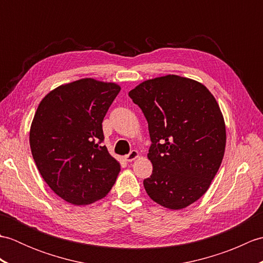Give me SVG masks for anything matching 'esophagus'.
I'll return each instance as SVG.
<instances>
[{
    "label": "esophagus",
    "mask_w": 263,
    "mask_h": 263,
    "mask_svg": "<svg viewBox=\"0 0 263 263\" xmlns=\"http://www.w3.org/2000/svg\"><path fill=\"white\" fill-rule=\"evenodd\" d=\"M139 157V153H138V150H131L130 153H128L127 155H125V160L126 161H132V160H135V159H137Z\"/></svg>",
    "instance_id": "34e87169"
}]
</instances>
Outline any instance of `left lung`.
I'll list each match as a JSON object with an SVG mask.
<instances>
[{
	"label": "left lung",
	"instance_id": "8db88e82",
	"mask_svg": "<svg viewBox=\"0 0 263 263\" xmlns=\"http://www.w3.org/2000/svg\"><path fill=\"white\" fill-rule=\"evenodd\" d=\"M128 96L146 117L152 140L146 192L165 208H185L206 192L224 157L219 105L202 83L174 74L144 81Z\"/></svg>",
	"mask_w": 263,
	"mask_h": 263
}]
</instances>
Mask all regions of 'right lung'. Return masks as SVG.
<instances>
[{
	"label": "right lung",
	"mask_w": 263,
	"mask_h": 263,
	"mask_svg": "<svg viewBox=\"0 0 263 263\" xmlns=\"http://www.w3.org/2000/svg\"><path fill=\"white\" fill-rule=\"evenodd\" d=\"M120 90L87 78L58 87L38 105L29 135L33 160L54 193L72 204L104 198L121 171L102 144V123Z\"/></svg>",
	"instance_id": "obj_1"
}]
</instances>
